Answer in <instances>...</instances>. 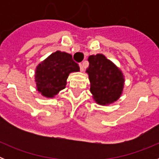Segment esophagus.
Instances as JSON below:
<instances>
[{"label": "esophagus", "instance_id": "34e87169", "mask_svg": "<svg viewBox=\"0 0 159 159\" xmlns=\"http://www.w3.org/2000/svg\"><path fill=\"white\" fill-rule=\"evenodd\" d=\"M80 71H84V64L83 63H80Z\"/></svg>", "mask_w": 159, "mask_h": 159}]
</instances>
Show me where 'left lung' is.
Instances as JSON below:
<instances>
[{
	"label": "left lung",
	"mask_w": 159,
	"mask_h": 159,
	"mask_svg": "<svg viewBox=\"0 0 159 159\" xmlns=\"http://www.w3.org/2000/svg\"><path fill=\"white\" fill-rule=\"evenodd\" d=\"M86 72L91 83L90 91L99 104L112 103L119 99L124 86V76L120 70L102 54L88 57Z\"/></svg>",
	"instance_id": "1"
}]
</instances>
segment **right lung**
I'll use <instances>...</instances> for the list:
<instances>
[{
    "instance_id": "1",
    "label": "right lung",
    "mask_w": 159,
    "mask_h": 159,
    "mask_svg": "<svg viewBox=\"0 0 159 159\" xmlns=\"http://www.w3.org/2000/svg\"><path fill=\"white\" fill-rule=\"evenodd\" d=\"M79 71L80 67L71 55L56 52L36 67L35 80L37 91L43 96L52 98L65 88L70 73Z\"/></svg>"
}]
</instances>
